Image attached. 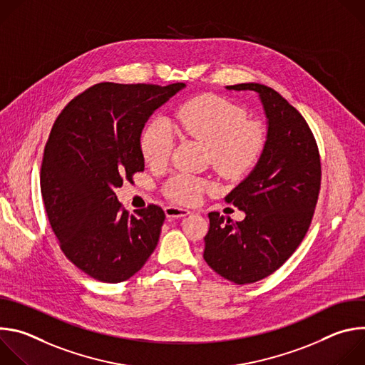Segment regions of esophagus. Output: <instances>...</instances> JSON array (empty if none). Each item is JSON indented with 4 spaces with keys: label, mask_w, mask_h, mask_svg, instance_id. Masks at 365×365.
Returning <instances> with one entry per match:
<instances>
[{
    "label": "esophagus",
    "mask_w": 365,
    "mask_h": 365,
    "mask_svg": "<svg viewBox=\"0 0 365 365\" xmlns=\"http://www.w3.org/2000/svg\"><path fill=\"white\" fill-rule=\"evenodd\" d=\"M165 212H166V217L170 218V220H175V218H183L186 215L190 214L189 210H185V207H179V206H173V205H169L165 207Z\"/></svg>",
    "instance_id": "obj_1"
}]
</instances>
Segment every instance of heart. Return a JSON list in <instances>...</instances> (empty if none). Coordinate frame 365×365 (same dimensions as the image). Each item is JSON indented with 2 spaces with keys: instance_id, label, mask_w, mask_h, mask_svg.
<instances>
[{
  "instance_id": "1",
  "label": "heart",
  "mask_w": 365,
  "mask_h": 365,
  "mask_svg": "<svg viewBox=\"0 0 365 365\" xmlns=\"http://www.w3.org/2000/svg\"><path fill=\"white\" fill-rule=\"evenodd\" d=\"M173 131L207 145L214 169L225 179L245 176L262 158L267 143L266 127L247 121L241 107L217 95H200L182 103L170 121L155 117L144 125L140 148L147 165L166 163L175 144ZM205 187L202 179L176 173L165 192L175 202L192 203Z\"/></svg>"
}]
</instances>
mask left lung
Here are the masks:
<instances>
[{
  "label": "left lung",
  "mask_w": 365,
  "mask_h": 365,
  "mask_svg": "<svg viewBox=\"0 0 365 365\" xmlns=\"http://www.w3.org/2000/svg\"><path fill=\"white\" fill-rule=\"evenodd\" d=\"M227 89L258 95L267 143L251 173L225 196L245 218L207 214L203 258L224 279L247 284L282 267L306 235L321 189V159L307 123L279 92L254 82Z\"/></svg>",
  "instance_id": "obj_1"
}]
</instances>
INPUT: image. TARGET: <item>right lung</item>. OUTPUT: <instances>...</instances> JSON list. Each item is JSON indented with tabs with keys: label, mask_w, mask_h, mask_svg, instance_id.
<instances>
[{
	"label": "right lung",
	"mask_w": 365,
	"mask_h": 365,
	"mask_svg": "<svg viewBox=\"0 0 365 365\" xmlns=\"http://www.w3.org/2000/svg\"><path fill=\"white\" fill-rule=\"evenodd\" d=\"M185 86L96 83L73 98L51 127L40 170L46 214L65 255L95 280L130 279L159 242L162 207L148 205L130 215L114 189L144 170L141 131Z\"/></svg>",
	"instance_id": "add662e5"
}]
</instances>
